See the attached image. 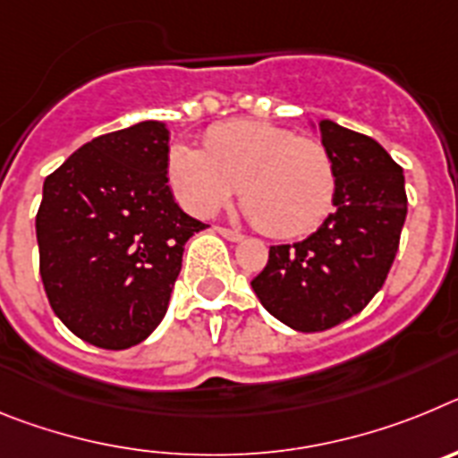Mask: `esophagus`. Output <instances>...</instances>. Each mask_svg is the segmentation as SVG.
Instances as JSON below:
<instances>
[{
  "label": "esophagus",
  "instance_id": "1",
  "mask_svg": "<svg viewBox=\"0 0 458 458\" xmlns=\"http://www.w3.org/2000/svg\"><path fill=\"white\" fill-rule=\"evenodd\" d=\"M216 232L220 233L222 238H226V241H232V242H241L242 238H245L241 232H233V229H225V226H216Z\"/></svg>",
  "mask_w": 458,
  "mask_h": 458
}]
</instances>
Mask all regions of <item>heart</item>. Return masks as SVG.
Here are the masks:
<instances>
[{"instance_id":"b5f03b06","label":"heart","mask_w":458,"mask_h":458,"mask_svg":"<svg viewBox=\"0 0 458 458\" xmlns=\"http://www.w3.org/2000/svg\"><path fill=\"white\" fill-rule=\"evenodd\" d=\"M167 179L181 204L204 217L241 188L248 216L277 238L317 229L337 194V169L321 141L250 119L213 125L204 148L172 147Z\"/></svg>"}]
</instances>
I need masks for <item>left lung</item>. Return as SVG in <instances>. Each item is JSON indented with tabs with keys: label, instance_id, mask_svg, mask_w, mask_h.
Wrapping results in <instances>:
<instances>
[{
	"label": "left lung",
	"instance_id": "left-lung-1",
	"mask_svg": "<svg viewBox=\"0 0 458 458\" xmlns=\"http://www.w3.org/2000/svg\"><path fill=\"white\" fill-rule=\"evenodd\" d=\"M337 169L335 213L293 245H273L252 279L284 326L321 333L355 317L386 282L406 222L403 169L378 141L330 119L310 121Z\"/></svg>",
	"mask_w": 458,
	"mask_h": 458
}]
</instances>
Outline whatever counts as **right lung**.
<instances>
[{
    "instance_id": "right-lung-1",
    "label": "right lung",
    "mask_w": 458,
    "mask_h": 458,
    "mask_svg": "<svg viewBox=\"0 0 458 458\" xmlns=\"http://www.w3.org/2000/svg\"><path fill=\"white\" fill-rule=\"evenodd\" d=\"M167 157V125L140 121L87 141L43 183L36 241L47 301L98 349H131L160 326L185 242L206 229L174 201Z\"/></svg>"
}]
</instances>
